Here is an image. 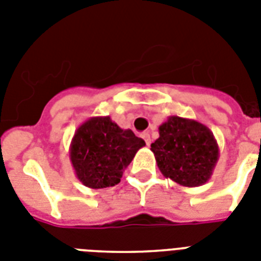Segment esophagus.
I'll return each mask as SVG.
<instances>
[{
  "label": "esophagus",
  "instance_id": "34e87169",
  "mask_svg": "<svg viewBox=\"0 0 261 261\" xmlns=\"http://www.w3.org/2000/svg\"><path fill=\"white\" fill-rule=\"evenodd\" d=\"M141 137H142V138L145 139V142H146V145H147V146H149V145H150V142H151L150 134H149V133H142V134H141Z\"/></svg>",
  "mask_w": 261,
  "mask_h": 261
}]
</instances>
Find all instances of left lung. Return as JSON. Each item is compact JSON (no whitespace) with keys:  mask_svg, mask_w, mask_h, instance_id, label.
<instances>
[{"mask_svg":"<svg viewBox=\"0 0 261 261\" xmlns=\"http://www.w3.org/2000/svg\"><path fill=\"white\" fill-rule=\"evenodd\" d=\"M159 134L150 150L165 177L184 187L203 186L210 180L219 146L208 127L174 115L159 127Z\"/></svg>","mask_w":261,"mask_h":261,"instance_id":"obj_1","label":"left lung"}]
</instances>
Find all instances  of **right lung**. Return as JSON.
<instances>
[{
	"label": "right lung",
	"mask_w": 261,
	"mask_h": 261,
	"mask_svg": "<svg viewBox=\"0 0 261 261\" xmlns=\"http://www.w3.org/2000/svg\"><path fill=\"white\" fill-rule=\"evenodd\" d=\"M145 146L130 128H120L110 116H93L75 130L69 155L75 176L92 190L112 187Z\"/></svg>",
	"instance_id": "1"
}]
</instances>
